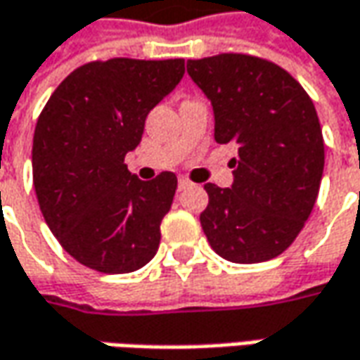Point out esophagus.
I'll return each instance as SVG.
<instances>
[{
    "label": "esophagus",
    "mask_w": 360,
    "mask_h": 360,
    "mask_svg": "<svg viewBox=\"0 0 360 360\" xmlns=\"http://www.w3.org/2000/svg\"><path fill=\"white\" fill-rule=\"evenodd\" d=\"M193 183L187 177H179V191H185V189H189Z\"/></svg>",
    "instance_id": "1"
}]
</instances>
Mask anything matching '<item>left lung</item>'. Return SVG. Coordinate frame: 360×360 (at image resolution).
Listing matches in <instances>:
<instances>
[{
  "label": "left lung",
  "mask_w": 360,
  "mask_h": 360,
  "mask_svg": "<svg viewBox=\"0 0 360 360\" xmlns=\"http://www.w3.org/2000/svg\"><path fill=\"white\" fill-rule=\"evenodd\" d=\"M187 73L211 99L215 141L237 145L233 187L207 183V241L231 263L281 255L315 207L325 143L313 99L289 71L249 53L189 59Z\"/></svg>",
  "instance_id": "8db88e82"
}]
</instances>
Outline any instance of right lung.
I'll return each mask as SVG.
<instances>
[{
	"instance_id": "1",
	"label": "right lung",
	"mask_w": 360,
	"mask_h": 360,
	"mask_svg": "<svg viewBox=\"0 0 360 360\" xmlns=\"http://www.w3.org/2000/svg\"><path fill=\"white\" fill-rule=\"evenodd\" d=\"M183 73V59L89 61L57 85L39 113L35 195L47 227L81 265L119 275L155 257L177 177L163 171L141 181L123 161Z\"/></svg>"
}]
</instances>
